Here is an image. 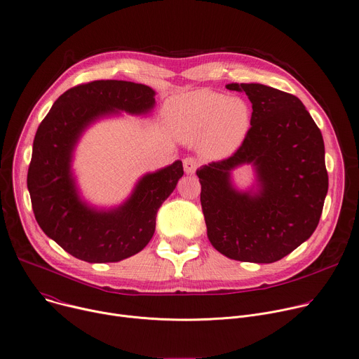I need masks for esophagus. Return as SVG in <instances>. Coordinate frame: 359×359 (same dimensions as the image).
<instances>
[{"label":"esophagus","instance_id":"obj_1","mask_svg":"<svg viewBox=\"0 0 359 359\" xmlns=\"http://www.w3.org/2000/svg\"><path fill=\"white\" fill-rule=\"evenodd\" d=\"M183 168H184V172H186L187 175H193L194 172H196V169H198V161H196V158L186 157V158L183 160Z\"/></svg>","mask_w":359,"mask_h":359}]
</instances>
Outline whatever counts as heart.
<instances>
[{
    "label": "heart",
    "instance_id": "1",
    "mask_svg": "<svg viewBox=\"0 0 359 359\" xmlns=\"http://www.w3.org/2000/svg\"><path fill=\"white\" fill-rule=\"evenodd\" d=\"M165 116L176 139L199 142L201 153L212 160L235 154L252 126V107L243 97L208 88L173 97Z\"/></svg>",
    "mask_w": 359,
    "mask_h": 359
}]
</instances>
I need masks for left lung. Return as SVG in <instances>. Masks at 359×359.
I'll return each mask as SVG.
<instances>
[{"label":"left lung","instance_id":"8db88e82","mask_svg":"<svg viewBox=\"0 0 359 359\" xmlns=\"http://www.w3.org/2000/svg\"><path fill=\"white\" fill-rule=\"evenodd\" d=\"M252 103V126L229 158L198 169L212 246L241 262L272 264L315 232L328 193L320 130L298 97L259 83H231ZM254 169L239 189L233 172Z\"/></svg>","mask_w":359,"mask_h":359}]
</instances>
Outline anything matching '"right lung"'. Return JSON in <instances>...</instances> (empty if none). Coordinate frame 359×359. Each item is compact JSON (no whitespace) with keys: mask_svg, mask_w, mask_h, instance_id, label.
I'll return each instance as SVG.
<instances>
[{"mask_svg":"<svg viewBox=\"0 0 359 359\" xmlns=\"http://www.w3.org/2000/svg\"><path fill=\"white\" fill-rule=\"evenodd\" d=\"M156 91L144 84L97 80L62 93L37 128L27 175L32 210L43 232L90 264L120 262L143 250L154 235L156 215L179 179L182 161L143 175L120 205L86 201L73 169L76 149L97 121L149 116Z\"/></svg>","mask_w":359,"mask_h":359,"instance_id":"1","label":"right lung"}]
</instances>
